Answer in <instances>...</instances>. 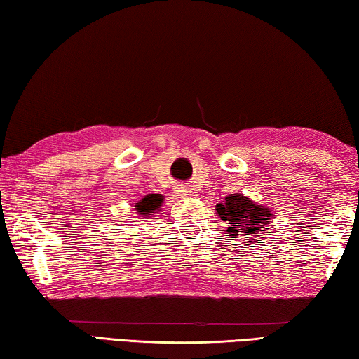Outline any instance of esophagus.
<instances>
[{
  "instance_id": "34e87169",
  "label": "esophagus",
  "mask_w": 359,
  "mask_h": 359,
  "mask_svg": "<svg viewBox=\"0 0 359 359\" xmlns=\"http://www.w3.org/2000/svg\"><path fill=\"white\" fill-rule=\"evenodd\" d=\"M180 192H184V191H183V189H181V191H180Z\"/></svg>"
}]
</instances>
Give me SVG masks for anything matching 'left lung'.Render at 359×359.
Segmentation results:
<instances>
[{"mask_svg":"<svg viewBox=\"0 0 359 359\" xmlns=\"http://www.w3.org/2000/svg\"><path fill=\"white\" fill-rule=\"evenodd\" d=\"M216 211L221 221L229 226L227 231L231 232L232 238L243 237L248 242V240H255L252 237L255 233L269 229L270 211L266 207H259L248 201L238 192L227 196L224 203L216 205Z\"/></svg>","mask_w":359,"mask_h":359,"instance_id":"8db88e82","label":"left lung"}]
</instances>
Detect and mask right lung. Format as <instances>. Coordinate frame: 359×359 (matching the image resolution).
<instances>
[{
  "mask_svg": "<svg viewBox=\"0 0 359 359\" xmlns=\"http://www.w3.org/2000/svg\"><path fill=\"white\" fill-rule=\"evenodd\" d=\"M163 198L157 194H152V196H146L143 201L137 203V210L140 211V215L148 216L149 213H154V210H158V207L162 205Z\"/></svg>",
  "mask_w": 359,
  "mask_h": 359,
  "instance_id": "add662e5",
  "label": "right lung"
}]
</instances>
